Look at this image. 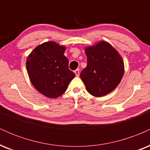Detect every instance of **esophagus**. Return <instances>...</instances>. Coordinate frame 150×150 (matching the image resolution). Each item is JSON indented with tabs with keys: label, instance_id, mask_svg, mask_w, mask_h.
<instances>
[{
	"label": "esophagus",
	"instance_id": "1",
	"mask_svg": "<svg viewBox=\"0 0 150 150\" xmlns=\"http://www.w3.org/2000/svg\"><path fill=\"white\" fill-rule=\"evenodd\" d=\"M74 73H75V75H76V76H79V75H80V70L79 69L75 70V71H74Z\"/></svg>",
	"mask_w": 150,
	"mask_h": 150
}]
</instances>
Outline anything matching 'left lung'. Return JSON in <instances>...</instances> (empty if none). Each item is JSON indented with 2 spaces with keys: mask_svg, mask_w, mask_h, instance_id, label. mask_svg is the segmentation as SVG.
Segmentation results:
<instances>
[{
  "mask_svg": "<svg viewBox=\"0 0 150 150\" xmlns=\"http://www.w3.org/2000/svg\"><path fill=\"white\" fill-rule=\"evenodd\" d=\"M87 65L80 77L87 92L101 97L111 92L120 83L124 64L119 53L108 43L102 42L85 49Z\"/></svg>",
  "mask_w": 150,
  "mask_h": 150,
  "instance_id": "1",
  "label": "left lung"
}]
</instances>
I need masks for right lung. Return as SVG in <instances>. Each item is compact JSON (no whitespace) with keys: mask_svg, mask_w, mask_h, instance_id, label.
Returning <instances> with one entry per match:
<instances>
[{"mask_svg":"<svg viewBox=\"0 0 150 150\" xmlns=\"http://www.w3.org/2000/svg\"><path fill=\"white\" fill-rule=\"evenodd\" d=\"M65 51V46L48 42L37 46L27 57L26 67L31 82L47 97L62 95L75 77L68 68Z\"/></svg>","mask_w":150,"mask_h":150,"instance_id":"right-lung-1","label":"right lung"}]
</instances>
